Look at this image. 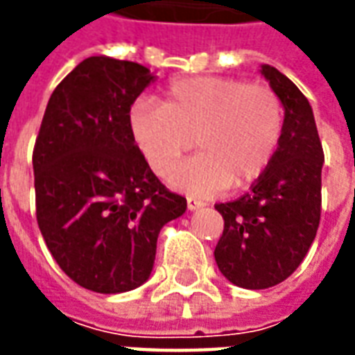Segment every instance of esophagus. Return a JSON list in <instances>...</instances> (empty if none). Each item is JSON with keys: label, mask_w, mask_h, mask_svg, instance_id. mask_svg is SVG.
<instances>
[{"label": "esophagus", "mask_w": 355, "mask_h": 355, "mask_svg": "<svg viewBox=\"0 0 355 355\" xmlns=\"http://www.w3.org/2000/svg\"><path fill=\"white\" fill-rule=\"evenodd\" d=\"M186 203H188V209H190V211H196V209H200L205 205L203 201L196 200V198H188V200H186Z\"/></svg>", "instance_id": "esophagus-1"}]
</instances>
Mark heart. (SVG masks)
I'll list each match as a JSON object with an SVG mask.
<instances>
[{
    "label": "heart",
    "mask_w": 355,
    "mask_h": 355,
    "mask_svg": "<svg viewBox=\"0 0 355 355\" xmlns=\"http://www.w3.org/2000/svg\"><path fill=\"white\" fill-rule=\"evenodd\" d=\"M132 137L144 159L167 177L193 147L201 155L171 175L180 190L209 196L254 182L279 146L283 110L279 96L264 83L198 76L169 83L162 104L137 102L129 116Z\"/></svg>",
    "instance_id": "heart-1"
}]
</instances>
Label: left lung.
Listing matches in <instances>:
<instances>
[{
	"label": "left lung",
	"instance_id": "8db88e82",
	"mask_svg": "<svg viewBox=\"0 0 355 355\" xmlns=\"http://www.w3.org/2000/svg\"><path fill=\"white\" fill-rule=\"evenodd\" d=\"M262 73L285 108L279 146L249 192L215 205L224 218L215 261L224 277L243 289L285 282L304 261L321 218L325 155L312 106L274 66H262Z\"/></svg>",
	"mask_w": 355,
	"mask_h": 355
}]
</instances>
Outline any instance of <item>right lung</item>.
I'll return each instance as SVG.
<instances>
[{
  "label": "right lung",
  "mask_w": 355,
  "mask_h": 355,
  "mask_svg": "<svg viewBox=\"0 0 355 355\" xmlns=\"http://www.w3.org/2000/svg\"><path fill=\"white\" fill-rule=\"evenodd\" d=\"M154 76L131 60L89 57L53 91L35 139V216L72 282L114 295L146 282L157 236L186 211L132 137V102Z\"/></svg>",
  "instance_id": "right-lung-1"
}]
</instances>
